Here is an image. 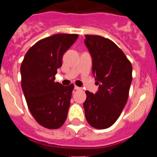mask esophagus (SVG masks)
Listing matches in <instances>:
<instances>
[{"label": "esophagus", "instance_id": "34e87169", "mask_svg": "<svg viewBox=\"0 0 157 157\" xmlns=\"http://www.w3.org/2000/svg\"><path fill=\"white\" fill-rule=\"evenodd\" d=\"M75 90H82V89L81 88V87H78V86H75Z\"/></svg>", "mask_w": 157, "mask_h": 157}]
</instances>
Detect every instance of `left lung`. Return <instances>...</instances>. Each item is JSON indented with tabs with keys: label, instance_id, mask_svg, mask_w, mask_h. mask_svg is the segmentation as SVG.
I'll use <instances>...</instances> for the list:
<instances>
[{
	"label": "left lung",
	"instance_id": "1",
	"mask_svg": "<svg viewBox=\"0 0 157 157\" xmlns=\"http://www.w3.org/2000/svg\"><path fill=\"white\" fill-rule=\"evenodd\" d=\"M85 44L92 56L93 74L99 86L95 94L86 91L85 116L91 127L106 129L114 124L123 112L132 82V65L110 39L85 35Z\"/></svg>",
	"mask_w": 157,
	"mask_h": 157
}]
</instances>
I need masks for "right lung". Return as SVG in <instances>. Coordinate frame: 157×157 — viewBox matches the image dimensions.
<instances>
[{"label": "right lung", "instance_id": "right-lung-1", "mask_svg": "<svg viewBox=\"0 0 157 157\" xmlns=\"http://www.w3.org/2000/svg\"><path fill=\"white\" fill-rule=\"evenodd\" d=\"M78 35L56 34L36 42L22 62L21 85L27 106L34 120L48 129H58L67 116L74 85L55 82L65 52Z\"/></svg>", "mask_w": 157, "mask_h": 157}]
</instances>
